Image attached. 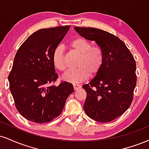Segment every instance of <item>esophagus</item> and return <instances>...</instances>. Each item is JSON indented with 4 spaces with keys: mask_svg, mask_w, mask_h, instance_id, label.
<instances>
[{
    "mask_svg": "<svg viewBox=\"0 0 149 149\" xmlns=\"http://www.w3.org/2000/svg\"><path fill=\"white\" fill-rule=\"evenodd\" d=\"M73 88H74L75 90H78V89L81 88V85H76V84H73Z\"/></svg>",
    "mask_w": 149,
    "mask_h": 149,
    "instance_id": "obj_1",
    "label": "esophagus"
}]
</instances>
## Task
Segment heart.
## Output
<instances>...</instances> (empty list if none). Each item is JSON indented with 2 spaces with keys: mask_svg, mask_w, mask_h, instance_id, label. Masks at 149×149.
I'll list each match as a JSON object with an SVG mask.
<instances>
[{
  "mask_svg": "<svg viewBox=\"0 0 149 149\" xmlns=\"http://www.w3.org/2000/svg\"><path fill=\"white\" fill-rule=\"evenodd\" d=\"M70 46L80 55L77 62V69L69 70L62 76L64 81L78 84L85 81L89 76H95L103 66L104 55L98 46H92L91 43L83 38H77L70 43ZM53 63L59 71H65L67 66L62 46H57L53 51Z\"/></svg>",
  "mask_w": 149,
  "mask_h": 149,
  "instance_id": "b5f03b06",
  "label": "heart"
}]
</instances>
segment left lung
I'll return each mask as SVG.
<instances>
[{
    "instance_id": "left-lung-1",
    "label": "left lung",
    "mask_w": 149,
    "mask_h": 149,
    "mask_svg": "<svg viewBox=\"0 0 149 149\" xmlns=\"http://www.w3.org/2000/svg\"><path fill=\"white\" fill-rule=\"evenodd\" d=\"M74 29L80 36L94 41L103 52V66L88 84L83 105L87 115L102 123L112 121L130 107L137 82L136 63L126 44L117 37L94 28Z\"/></svg>"
}]
</instances>
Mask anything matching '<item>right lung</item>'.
Segmentation results:
<instances>
[{"instance_id":"add662e5","label":"right lung","mask_w":149,"mask_h":149,"mask_svg":"<svg viewBox=\"0 0 149 149\" xmlns=\"http://www.w3.org/2000/svg\"><path fill=\"white\" fill-rule=\"evenodd\" d=\"M70 28H44L35 32L23 43L14 57L8 76L16 107L25 119L35 123L49 122L63 110L73 85L56 81L58 75L53 63V51Z\"/></svg>"}]
</instances>
